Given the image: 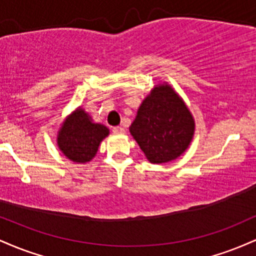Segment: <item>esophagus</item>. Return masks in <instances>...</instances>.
Listing matches in <instances>:
<instances>
[{
  "mask_svg": "<svg viewBox=\"0 0 256 256\" xmlns=\"http://www.w3.org/2000/svg\"><path fill=\"white\" fill-rule=\"evenodd\" d=\"M114 134H124L125 128H122V126H116V128H113Z\"/></svg>",
  "mask_w": 256,
  "mask_h": 256,
  "instance_id": "34e87169",
  "label": "esophagus"
}]
</instances>
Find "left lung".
I'll list each match as a JSON object with an SVG mask.
<instances>
[{
	"instance_id": "left-lung-1",
	"label": "left lung",
	"mask_w": 256,
	"mask_h": 256,
	"mask_svg": "<svg viewBox=\"0 0 256 256\" xmlns=\"http://www.w3.org/2000/svg\"><path fill=\"white\" fill-rule=\"evenodd\" d=\"M130 134L149 162L160 165L184 154L195 134V120L184 100L164 82L143 100Z\"/></svg>"
}]
</instances>
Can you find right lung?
<instances>
[{"instance_id":"1","label":"right lung","mask_w":256,"mask_h":256,"mask_svg":"<svg viewBox=\"0 0 256 256\" xmlns=\"http://www.w3.org/2000/svg\"><path fill=\"white\" fill-rule=\"evenodd\" d=\"M110 134L107 126L94 122L82 107L73 110L58 128L56 142L61 152L77 164L89 162L95 158L102 140Z\"/></svg>"}]
</instances>
